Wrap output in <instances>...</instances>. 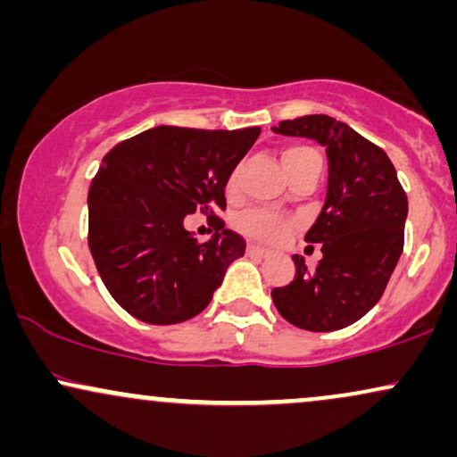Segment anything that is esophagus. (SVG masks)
<instances>
[{
  "label": "esophagus",
  "instance_id": "1",
  "mask_svg": "<svg viewBox=\"0 0 457 457\" xmlns=\"http://www.w3.org/2000/svg\"><path fill=\"white\" fill-rule=\"evenodd\" d=\"M246 253L253 255V258H266V255H269V251L262 249V246H258V245H246Z\"/></svg>",
  "mask_w": 457,
  "mask_h": 457
}]
</instances>
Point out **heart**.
<instances>
[{"label":"heart","instance_id":"heart-1","mask_svg":"<svg viewBox=\"0 0 457 457\" xmlns=\"http://www.w3.org/2000/svg\"><path fill=\"white\" fill-rule=\"evenodd\" d=\"M318 156V152L313 148H307V145H290V148L283 150V165H286V171L290 174L292 170H296L298 165ZM238 191V171H234L228 180V193L234 195ZM236 229L243 232L249 238L262 240V243H281L287 234L295 228V221L283 214L264 211V208H249V211L240 212L236 217Z\"/></svg>","mask_w":457,"mask_h":457}]
</instances>
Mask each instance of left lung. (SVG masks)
<instances>
[{
  "label": "left lung",
  "instance_id": "left-lung-1",
  "mask_svg": "<svg viewBox=\"0 0 457 457\" xmlns=\"http://www.w3.org/2000/svg\"><path fill=\"white\" fill-rule=\"evenodd\" d=\"M272 130L316 139L328 156L327 202L305 234L322 260L307 269L295 255V279L270 292L272 303L298 328H345L380 301L395 270L408 197L386 152L330 115L283 120Z\"/></svg>",
  "mask_w": 457,
  "mask_h": 457
}]
</instances>
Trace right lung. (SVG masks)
<instances>
[{"instance_id": "1", "label": "right lung", "mask_w": 457, "mask_h": 457, "mask_svg": "<svg viewBox=\"0 0 457 457\" xmlns=\"http://www.w3.org/2000/svg\"><path fill=\"white\" fill-rule=\"evenodd\" d=\"M260 129L154 127L107 152L87 193V245L98 275L124 312L148 324L202 313L225 270L245 255V238L225 229V185ZM209 217L199 244L187 213Z\"/></svg>"}]
</instances>
